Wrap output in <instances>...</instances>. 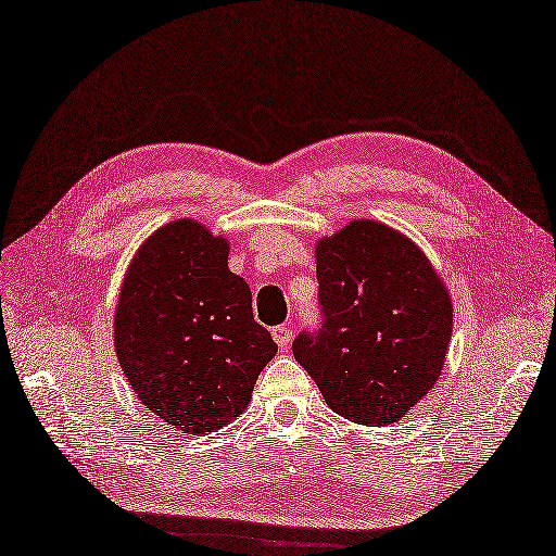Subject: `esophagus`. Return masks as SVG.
<instances>
[{"mask_svg":"<svg viewBox=\"0 0 556 556\" xmlns=\"http://www.w3.org/2000/svg\"><path fill=\"white\" fill-rule=\"evenodd\" d=\"M273 338H275V343L283 350V348H289V343H291V338H293V331H291V326H287V324H279V326H273Z\"/></svg>","mask_w":556,"mask_h":556,"instance_id":"1","label":"esophagus"}]
</instances>
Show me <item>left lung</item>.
<instances>
[{
    "mask_svg": "<svg viewBox=\"0 0 556 556\" xmlns=\"http://www.w3.org/2000/svg\"><path fill=\"white\" fill-rule=\"evenodd\" d=\"M321 324L293 357L343 418L400 420L437 382L453 307L425 253L388 225L354 220L317 247Z\"/></svg>",
    "mask_w": 556,
    "mask_h": 556,
    "instance_id": "1",
    "label": "left lung"
}]
</instances>
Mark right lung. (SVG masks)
<instances>
[{"label": "right lung", "instance_id": "obj_1", "mask_svg": "<svg viewBox=\"0 0 556 556\" xmlns=\"http://www.w3.org/2000/svg\"><path fill=\"white\" fill-rule=\"evenodd\" d=\"M227 241L176 220L140 247L126 273L117 357L138 400L182 432L241 416L277 343L253 319L249 283L227 267Z\"/></svg>", "mask_w": 556, "mask_h": 556}]
</instances>
